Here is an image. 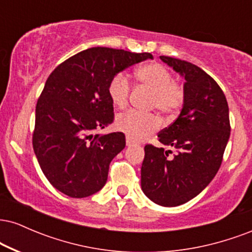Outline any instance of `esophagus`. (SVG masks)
<instances>
[{
  "mask_svg": "<svg viewBox=\"0 0 252 252\" xmlns=\"http://www.w3.org/2000/svg\"><path fill=\"white\" fill-rule=\"evenodd\" d=\"M126 146H128V147L132 146V144H135V143H136L135 141H134V140H131V138H130V137H126Z\"/></svg>",
  "mask_w": 252,
  "mask_h": 252,
  "instance_id": "34e87169",
  "label": "esophagus"
}]
</instances>
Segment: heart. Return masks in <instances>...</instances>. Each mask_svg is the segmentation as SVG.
Returning a JSON list of instances; mask_svg holds the SVG:
<instances>
[{"label": "heart", "instance_id": "heart-1", "mask_svg": "<svg viewBox=\"0 0 252 252\" xmlns=\"http://www.w3.org/2000/svg\"><path fill=\"white\" fill-rule=\"evenodd\" d=\"M135 79L153 91L150 106L158 109L168 117H175L186 102L184 85L174 82L168 67L160 63H148L136 66L132 71ZM130 94L128 78L122 73L115 74L108 84V94L112 105L118 109L126 108ZM161 118L153 112H140L136 110L120 114L116 118V128L132 140H143L161 126Z\"/></svg>", "mask_w": 252, "mask_h": 252}]
</instances>
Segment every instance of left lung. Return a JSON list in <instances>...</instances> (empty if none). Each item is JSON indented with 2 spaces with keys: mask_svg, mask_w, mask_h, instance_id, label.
<instances>
[{
  "mask_svg": "<svg viewBox=\"0 0 252 252\" xmlns=\"http://www.w3.org/2000/svg\"><path fill=\"white\" fill-rule=\"evenodd\" d=\"M160 59L185 77L186 102L178 120L158 135L170 149L144 147L141 187L155 204L173 207L189 201L212 181L231 126L226 98L212 77L185 60L166 56Z\"/></svg>",
  "mask_w": 252,
  "mask_h": 252,
  "instance_id": "obj_1",
  "label": "left lung"
}]
</instances>
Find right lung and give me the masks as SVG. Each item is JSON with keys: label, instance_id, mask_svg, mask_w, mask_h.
Masks as SVG:
<instances>
[{"label": "right lung", "instance_id": "right-lung-1", "mask_svg": "<svg viewBox=\"0 0 252 252\" xmlns=\"http://www.w3.org/2000/svg\"><path fill=\"white\" fill-rule=\"evenodd\" d=\"M150 53L92 47L58 65L36 103L33 148L54 189L85 198L103 189L112 158L126 147L123 132L94 135L114 122L108 84Z\"/></svg>", "mask_w": 252, "mask_h": 252}]
</instances>
